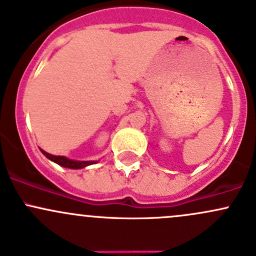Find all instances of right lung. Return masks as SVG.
<instances>
[{
    "label": "right lung",
    "instance_id": "1",
    "mask_svg": "<svg viewBox=\"0 0 256 256\" xmlns=\"http://www.w3.org/2000/svg\"><path fill=\"white\" fill-rule=\"evenodd\" d=\"M40 152H43V154L46 155L49 160L54 162L55 164L60 165V166L68 168H75V170L76 168H84L88 166V165L98 162H96V160H91V162H80V160H72V159H69V158H66V156H62V155H52V154H49V152H44L43 149H40Z\"/></svg>",
    "mask_w": 256,
    "mask_h": 256
}]
</instances>
